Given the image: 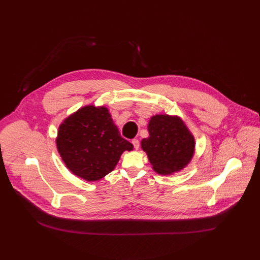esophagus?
Listing matches in <instances>:
<instances>
[{
  "label": "esophagus",
  "instance_id": "1",
  "mask_svg": "<svg viewBox=\"0 0 260 260\" xmlns=\"http://www.w3.org/2000/svg\"><path fill=\"white\" fill-rule=\"evenodd\" d=\"M132 144L134 145V148H135V149H139V147H140V141H139L138 139H134V140H132Z\"/></svg>",
  "mask_w": 260,
  "mask_h": 260
}]
</instances>
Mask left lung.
<instances>
[{
  "instance_id": "8db88e82",
  "label": "left lung",
  "mask_w": 260,
  "mask_h": 260,
  "mask_svg": "<svg viewBox=\"0 0 260 260\" xmlns=\"http://www.w3.org/2000/svg\"><path fill=\"white\" fill-rule=\"evenodd\" d=\"M149 138L141 142L153 170L169 175L182 170L191 160L194 138L177 116L155 115L148 124Z\"/></svg>"
}]
</instances>
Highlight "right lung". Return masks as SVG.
I'll list each match as a JSON object with an SVG mask.
<instances>
[{"label":"right lung","instance_id":"right-lung-1","mask_svg":"<svg viewBox=\"0 0 260 260\" xmlns=\"http://www.w3.org/2000/svg\"><path fill=\"white\" fill-rule=\"evenodd\" d=\"M57 150L66 167L86 181H96L112 172L121 154L133 150L105 107L85 106L58 127Z\"/></svg>","mask_w":260,"mask_h":260}]
</instances>
